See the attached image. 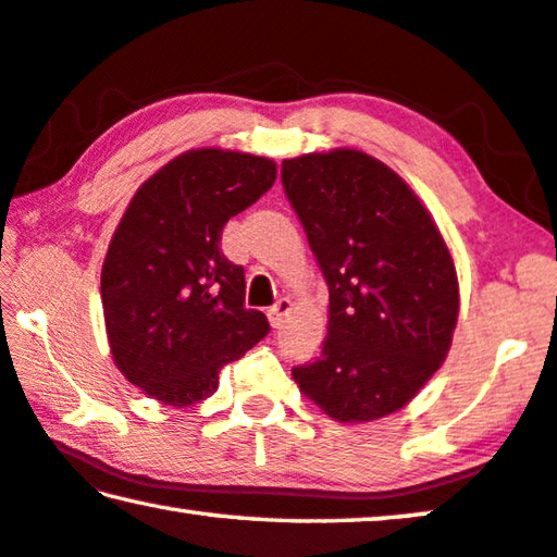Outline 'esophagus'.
<instances>
[{
	"label": "esophagus",
	"instance_id": "esophagus-1",
	"mask_svg": "<svg viewBox=\"0 0 557 557\" xmlns=\"http://www.w3.org/2000/svg\"><path fill=\"white\" fill-rule=\"evenodd\" d=\"M293 307H295V305H293V299L282 297L275 307H270V310H268V320H270V324L275 326V330H280L282 322H285V317H287L289 312H293Z\"/></svg>",
	"mask_w": 557,
	"mask_h": 557
}]
</instances>
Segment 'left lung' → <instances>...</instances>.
<instances>
[{"mask_svg": "<svg viewBox=\"0 0 557 557\" xmlns=\"http://www.w3.org/2000/svg\"><path fill=\"white\" fill-rule=\"evenodd\" d=\"M282 185L330 289L322 355L293 369L299 392L342 423L389 417L451 349V250L401 175L357 148L287 158Z\"/></svg>", "mask_w": 557, "mask_h": 557, "instance_id": "8db88e82", "label": "left lung"}]
</instances>
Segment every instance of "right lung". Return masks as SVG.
Here are the masks:
<instances>
[{
  "mask_svg": "<svg viewBox=\"0 0 557 557\" xmlns=\"http://www.w3.org/2000/svg\"><path fill=\"white\" fill-rule=\"evenodd\" d=\"M275 161L223 148L175 156L131 198L101 270L106 337L119 372L165 406L218 392V374L270 332L245 310V270L223 227L264 196Z\"/></svg>",
  "mask_w": 557,
  "mask_h": 557,
  "instance_id": "obj_1",
  "label": "right lung"
}]
</instances>
